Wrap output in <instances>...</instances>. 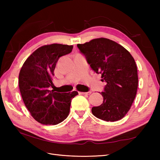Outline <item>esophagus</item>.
<instances>
[{"label": "esophagus", "mask_w": 160, "mask_h": 160, "mask_svg": "<svg viewBox=\"0 0 160 160\" xmlns=\"http://www.w3.org/2000/svg\"><path fill=\"white\" fill-rule=\"evenodd\" d=\"M78 93H79L80 94H87V95H89V94H91V93H92V91H88V92H78Z\"/></svg>", "instance_id": "1"}]
</instances>
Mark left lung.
<instances>
[{"label": "left lung", "instance_id": "1", "mask_svg": "<svg viewBox=\"0 0 160 160\" xmlns=\"http://www.w3.org/2000/svg\"><path fill=\"white\" fill-rule=\"evenodd\" d=\"M80 53L96 73L107 83L103 103L91 109L96 118L107 122L120 120L131 108L138 86L135 60L128 51L113 40L100 38L78 44Z\"/></svg>", "mask_w": 160, "mask_h": 160}]
</instances>
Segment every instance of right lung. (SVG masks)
<instances>
[{"label": "right lung", "instance_id": "obj_1", "mask_svg": "<svg viewBox=\"0 0 160 160\" xmlns=\"http://www.w3.org/2000/svg\"><path fill=\"white\" fill-rule=\"evenodd\" d=\"M73 45L52 44L39 47L25 60L20 71L18 83L22 100L32 116L42 124L56 125L64 121L69 113L71 102L78 95L58 93L53 87L58 60L71 52Z\"/></svg>", "mask_w": 160, "mask_h": 160}]
</instances>
